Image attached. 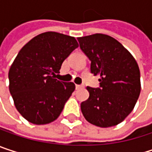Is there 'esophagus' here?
Segmentation results:
<instances>
[{
    "instance_id": "34e87169",
    "label": "esophagus",
    "mask_w": 152,
    "mask_h": 152,
    "mask_svg": "<svg viewBox=\"0 0 152 152\" xmlns=\"http://www.w3.org/2000/svg\"><path fill=\"white\" fill-rule=\"evenodd\" d=\"M82 88H83V85H80V84H76V90H79V89H82Z\"/></svg>"
}]
</instances>
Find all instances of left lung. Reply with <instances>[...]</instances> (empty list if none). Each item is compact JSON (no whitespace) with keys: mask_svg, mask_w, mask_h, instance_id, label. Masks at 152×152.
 Masks as SVG:
<instances>
[{"mask_svg":"<svg viewBox=\"0 0 152 152\" xmlns=\"http://www.w3.org/2000/svg\"><path fill=\"white\" fill-rule=\"evenodd\" d=\"M77 40L91 61V73L100 76L99 88L86 87L90 96L81 103L82 113L95 126H115L132 112L139 98V67L131 53L108 35L97 33Z\"/></svg>","mask_w":152,"mask_h":152,"instance_id":"8db88e82","label":"left lung"}]
</instances>
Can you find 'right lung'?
<instances>
[{"instance_id":"right-lung-1","label":"right lung","mask_w":152,"mask_h":152,"mask_svg":"<svg viewBox=\"0 0 152 152\" xmlns=\"http://www.w3.org/2000/svg\"><path fill=\"white\" fill-rule=\"evenodd\" d=\"M77 46L74 37L48 31L19 51L9 71L10 91L17 111L31 123L47 124L61 114L76 86L54 76Z\"/></svg>"}]
</instances>
